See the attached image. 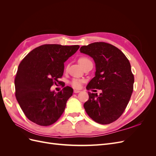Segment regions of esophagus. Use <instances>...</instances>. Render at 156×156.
Here are the masks:
<instances>
[{"mask_svg":"<svg viewBox=\"0 0 156 156\" xmlns=\"http://www.w3.org/2000/svg\"><path fill=\"white\" fill-rule=\"evenodd\" d=\"M73 92H74L75 94H77V93H79L81 91H80V90H74Z\"/></svg>","mask_w":156,"mask_h":156,"instance_id":"1","label":"esophagus"}]
</instances>
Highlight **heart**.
<instances>
[{"mask_svg":"<svg viewBox=\"0 0 156 156\" xmlns=\"http://www.w3.org/2000/svg\"><path fill=\"white\" fill-rule=\"evenodd\" d=\"M89 61H90V60L86 57H81V58H79L78 60V62L80 64V65L81 66H83L85 63L89 62ZM83 82V80H81V79H74L72 81V85L73 87H74L75 88H81Z\"/></svg>","mask_w":156,"mask_h":156,"instance_id":"b5f03b06","label":"heart"}]
</instances>
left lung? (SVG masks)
I'll return each mask as SVG.
<instances>
[{"label": "left lung", "mask_w": 156, "mask_h": 156, "mask_svg": "<svg viewBox=\"0 0 156 156\" xmlns=\"http://www.w3.org/2000/svg\"><path fill=\"white\" fill-rule=\"evenodd\" d=\"M80 52L91 56L96 64L95 77L87 89L102 91L100 96L88 92L84 109L97 123L111 124L124 112L133 92L134 76L130 63L119 49L105 42L82 46Z\"/></svg>", "instance_id": "left-lung-1"}]
</instances>
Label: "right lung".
<instances>
[{
    "instance_id": "obj_1",
    "label": "right lung",
    "mask_w": 156,
    "mask_h": 156,
    "mask_svg": "<svg viewBox=\"0 0 156 156\" xmlns=\"http://www.w3.org/2000/svg\"><path fill=\"white\" fill-rule=\"evenodd\" d=\"M79 45L45 44L31 51L19 65L15 77L16 97L27 119L48 126L62 115L73 89L51 90L64 73V62L76 53Z\"/></svg>"
}]
</instances>
